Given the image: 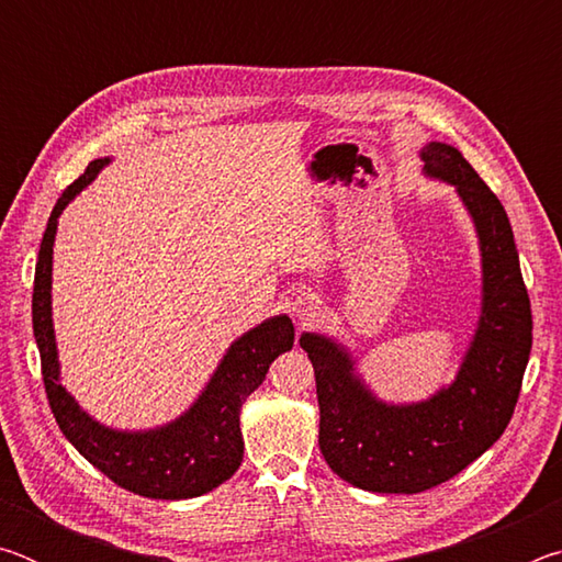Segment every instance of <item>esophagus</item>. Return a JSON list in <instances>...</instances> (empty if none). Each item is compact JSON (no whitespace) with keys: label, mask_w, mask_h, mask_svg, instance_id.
Masks as SVG:
<instances>
[{"label":"esophagus","mask_w":562,"mask_h":562,"mask_svg":"<svg viewBox=\"0 0 562 562\" xmlns=\"http://www.w3.org/2000/svg\"><path fill=\"white\" fill-rule=\"evenodd\" d=\"M292 315H294V319H297V325H302V327L315 325L322 315L319 297H315V294H307V292L297 294L292 302Z\"/></svg>","instance_id":"34e87169"}]
</instances>
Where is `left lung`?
<instances>
[{
	"label": "left lung",
	"instance_id": "obj_1",
	"mask_svg": "<svg viewBox=\"0 0 562 562\" xmlns=\"http://www.w3.org/2000/svg\"><path fill=\"white\" fill-rule=\"evenodd\" d=\"M422 160L426 176L456 188L481 245V317L453 384L418 404L379 402L345 347L315 331L300 337L315 367L319 451L339 479L372 493L429 491L488 451L516 408L532 345L528 290L496 193L449 144L434 140Z\"/></svg>",
	"mask_w": 562,
	"mask_h": 562
}]
</instances>
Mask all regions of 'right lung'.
<instances>
[{
	"label": "right lung",
	"mask_w": 562,
	"mask_h": 562,
	"mask_svg": "<svg viewBox=\"0 0 562 562\" xmlns=\"http://www.w3.org/2000/svg\"><path fill=\"white\" fill-rule=\"evenodd\" d=\"M106 164L109 158L93 160L83 176L64 190L42 237L34 272L32 325L42 357L46 398L74 449L116 486L158 501L195 498L217 488L240 469L245 449L240 408L262 384L272 361L292 349L294 327L288 315H278L235 339L198 402L176 422L150 431H116L93 422L59 384V357L52 325V258L61 211Z\"/></svg>",
	"instance_id": "right-lung-1"
}]
</instances>
